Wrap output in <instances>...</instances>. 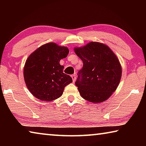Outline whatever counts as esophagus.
Instances as JSON below:
<instances>
[{
	"mask_svg": "<svg viewBox=\"0 0 146 146\" xmlns=\"http://www.w3.org/2000/svg\"><path fill=\"white\" fill-rule=\"evenodd\" d=\"M71 78H72V79H73V82H75V80H76V76H75V75H71Z\"/></svg>",
	"mask_w": 146,
	"mask_h": 146,
	"instance_id": "obj_1",
	"label": "esophagus"
}]
</instances>
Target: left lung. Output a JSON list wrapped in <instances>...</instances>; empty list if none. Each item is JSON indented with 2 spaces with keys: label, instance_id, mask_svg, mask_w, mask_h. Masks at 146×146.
I'll return each mask as SVG.
<instances>
[{
  "label": "left lung",
  "instance_id": "left-lung-1",
  "mask_svg": "<svg viewBox=\"0 0 146 146\" xmlns=\"http://www.w3.org/2000/svg\"><path fill=\"white\" fill-rule=\"evenodd\" d=\"M74 50L83 62L75 82L81 97L93 103L107 100L117 90L122 76L117 56L108 46L97 42Z\"/></svg>",
  "mask_w": 146,
  "mask_h": 146
}]
</instances>
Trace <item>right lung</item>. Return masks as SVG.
<instances>
[{"mask_svg": "<svg viewBox=\"0 0 146 146\" xmlns=\"http://www.w3.org/2000/svg\"><path fill=\"white\" fill-rule=\"evenodd\" d=\"M69 53L67 47L53 42L36 49L27 59L24 78L27 88L34 97L42 101L60 97L64 88L73 82L70 75L63 73L59 62Z\"/></svg>", "mask_w": 146, "mask_h": 146, "instance_id": "obj_1", "label": "right lung"}]
</instances>
